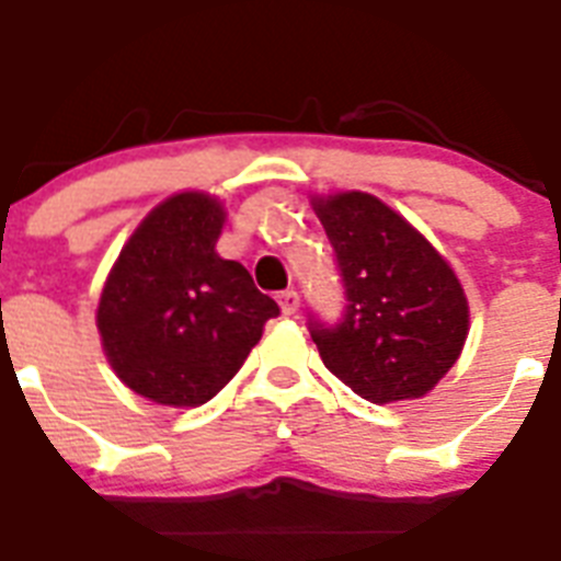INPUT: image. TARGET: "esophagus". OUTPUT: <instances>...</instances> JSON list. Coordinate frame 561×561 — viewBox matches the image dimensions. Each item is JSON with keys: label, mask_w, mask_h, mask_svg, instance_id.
<instances>
[{"label": "esophagus", "mask_w": 561, "mask_h": 561, "mask_svg": "<svg viewBox=\"0 0 561 561\" xmlns=\"http://www.w3.org/2000/svg\"><path fill=\"white\" fill-rule=\"evenodd\" d=\"M277 301H280V310H284V316H293V312L298 310L301 298H298V293H295V289H286V293L277 295Z\"/></svg>", "instance_id": "34e87169"}]
</instances>
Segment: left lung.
Segmentation results:
<instances>
[{
	"instance_id": "8db88e82",
	"label": "left lung",
	"mask_w": 561,
	"mask_h": 561,
	"mask_svg": "<svg viewBox=\"0 0 561 561\" xmlns=\"http://www.w3.org/2000/svg\"><path fill=\"white\" fill-rule=\"evenodd\" d=\"M345 310L307 328L324 366L371 403L427 394L457 363L468 301L457 275L410 221L368 193L316 202Z\"/></svg>"
}]
</instances>
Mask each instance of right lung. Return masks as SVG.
I'll return each instance as SVG.
<instances>
[{"instance_id":"right-lung-1","label":"right lung","mask_w":561,"mask_h":561,"mask_svg":"<svg viewBox=\"0 0 561 561\" xmlns=\"http://www.w3.org/2000/svg\"><path fill=\"white\" fill-rule=\"evenodd\" d=\"M221 204L181 193L154 207L99 301L104 354L128 389L167 407L207 403L280 316L237 260H221Z\"/></svg>"}]
</instances>
